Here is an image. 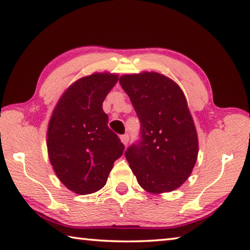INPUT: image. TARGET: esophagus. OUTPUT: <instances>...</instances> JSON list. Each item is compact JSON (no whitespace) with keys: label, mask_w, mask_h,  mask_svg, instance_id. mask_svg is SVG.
Wrapping results in <instances>:
<instances>
[{"label":"esophagus","mask_w":250,"mask_h":250,"mask_svg":"<svg viewBox=\"0 0 250 250\" xmlns=\"http://www.w3.org/2000/svg\"><path fill=\"white\" fill-rule=\"evenodd\" d=\"M121 142L123 143V144H124L125 146L126 145H127V143H128V140H129V138H128V135L127 134H124V135H121Z\"/></svg>","instance_id":"obj_1"}]
</instances>
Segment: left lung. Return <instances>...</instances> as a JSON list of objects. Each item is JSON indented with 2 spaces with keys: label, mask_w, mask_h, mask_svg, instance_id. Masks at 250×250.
Instances as JSON below:
<instances>
[{
  "label": "left lung",
  "mask_w": 250,
  "mask_h": 250,
  "mask_svg": "<svg viewBox=\"0 0 250 250\" xmlns=\"http://www.w3.org/2000/svg\"><path fill=\"white\" fill-rule=\"evenodd\" d=\"M141 122V138L125 156L141 187L152 194L171 191L189 177L198 137L186 97L174 81L156 72L120 77Z\"/></svg>",
  "instance_id": "obj_1"
}]
</instances>
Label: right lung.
I'll return each instance as SVG.
<instances>
[{
    "label": "right lung",
    "mask_w": 250,
    "mask_h": 250,
    "mask_svg": "<svg viewBox=\"0 0 250 250\" xmlns=\"http://www.w3.org/2000/svg\"><path fill=\"white\" fill-rule=\"evenodd\" d=\"M118 76L94 73L61 96L47 128V152L55 174L79 195L100 190L125 146L107 126L103 102Z\"/></svg>",
    "instance_id": "obj_1"
}]
</instances>
